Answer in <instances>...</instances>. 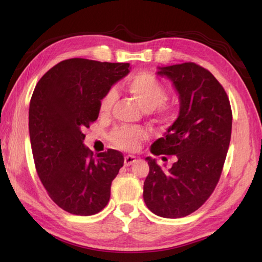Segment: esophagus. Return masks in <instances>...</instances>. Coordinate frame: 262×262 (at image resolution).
Wrapping results in <instances>:
<instances>
[{"label":"esophagus","mask_w":262,"mask_h":262,"mask_svg":"<svg viewBox=\"0 0 262 262\" xmlns=\"http://www.w3.org/2000/svg\"><path fill=\"white\" fill-rule=\"evenodd\" d=\"M135 161H136V157H134V155H126L124 163H125L126 166H129V165L134 163Z\"/></svg>","instance_id":"esophagus-1"}]
</instances>
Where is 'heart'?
<instances>
[{
  "label": "heart",
  "instance_id": "heart-1",
  "mask_svg": "<svg viewBox=\"0 0 262 262\" xmlns=\"http://www.w3.org/2000/svg\"><path fill=\"white\" fill-rule=\"evenodd\" d=\"M126 90L134 98L135 101L144 111H153L159 109L163 116L168 117L172 113V108L163 104L166 96L164 85L157 77L149 73H138L130 76L126 82ZM115 96L108 93L102 98L100 103L101 113H108L113 107ZM147 137L146 130L134 127H118L111 134V141L116 146L124 149H134L138 143Z\"/></svg>",
  "mask_w": 262,
  "mask_h": 262
}]
</instances>
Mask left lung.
Segmentation results:
<instances>
[{
	"label": "left lung",
	"instance_id": "obj_1",
	"mask_svg": "<svg viewBox=\"0 0 262 262\" xmlns=\"http://www.w3.org/2000/svg\"><path fill=\"white\" fill-rule=\"evenodd\" d=\"M179 96V115L163 137L155 141L154 155H176L166 171L145 158L149 172L143 197L147 208L165 219L193 213L214 191L229 149L232 111L225 90L209 71L194 63L158 68Z\"/></svg>",
	"mask_w": 262,
	"mask_h": 262
}]
</instances>
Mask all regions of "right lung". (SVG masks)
<instances>
[{
    "mask_svg": "<svg viewBox=\"0 0 262 262\" xmlns=\"http://www.w3.org/2000/svg\"><path fill=\"white\" fill-rule=\"evenodd\" d=\"M129 72V63L71 58L49 70L32 93L29 135L37 173L53 202L71 214L94 215L109 202L124 157L111 148L93 155L83 144V129Z\"/></svg>",
    "mask_w": 262,
    "mask_h": 262,
    "instance_id": "1",
    "label": "right lung"
}]
</instances>
